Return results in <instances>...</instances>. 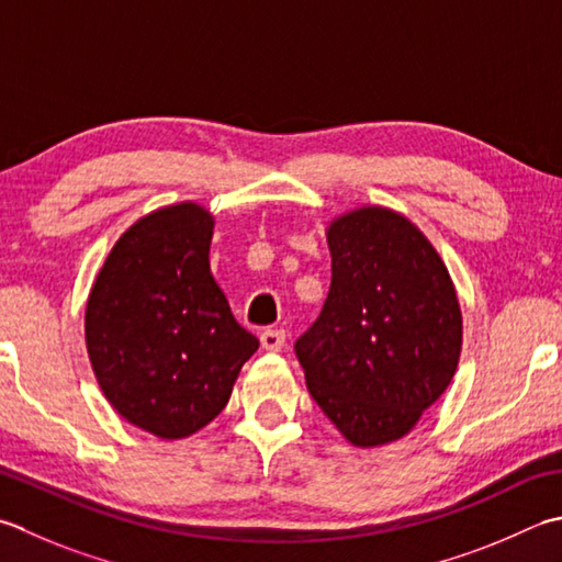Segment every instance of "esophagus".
<instances>
[{"instance_id":"34e87169","label":"esophagus","mask_w":562,"mask_h":562,"mask_svg":"<svg viewBox=\"0 0 562 562\" xmlns=\"http://www.w3.org/2000/svg\"><path fill=\"white\" fill-rule=\"evenodd\" d=\"M284 331L282 328H266V331L260 334V346L266 348V350H270V353H278V350H282V346H284Z\"/></svg>"}]
</instances>
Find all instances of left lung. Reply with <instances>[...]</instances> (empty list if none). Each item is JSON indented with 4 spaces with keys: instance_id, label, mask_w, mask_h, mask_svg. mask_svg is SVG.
<instances>
[{
    "instance_id": "obj_1",
    "label": "left lung",
    "mask_w": 562,
    "mask_h": 562,
    "mask_svg": "<svg viewBox=\"0 0 562 562\" xmlns=\"http://www.w3.org/2000/svg\"><path fill=\"white\" fill-rule=\"evenodd\" d=\"M326 240L331 290L294 353L314 402L350 443H392L456 375L463 314L453 280L392 209H353L334 218Z\"/></svg>"
}]
</instances>
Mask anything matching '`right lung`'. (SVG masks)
Instances as JSON below:
<instances>
[{
    "instance_id": "1",
    "label": "right lung",
    "mask_w": 562,
    "mask_h": 562,
    "mask_svg": "<svg viewBox=\"0 0 562 562\" xmlns=\"http://www.w3.org/2000/svg\"><path fill=\"white\" fill-rule=\"evenodd\" d=\"M212 234L200 204L156 209L121 234L87 300L99 387L128 424L165 441L216 419L258 350L209 270Z\"/></svg>"
}]
</instances>
